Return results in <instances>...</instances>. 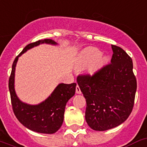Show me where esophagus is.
I'll list each match as a JSON object with an SVG mask.
<instances>
[{
  "label": "esophagus",
  "mask_w": 147,
  "mask_h": 147,
  "mask_svg": "<svg viewBox=\"0 0 147 147\" xmlns=\"http://www.w3.org/2000/svg\"><path fill=\"white\" fill-rule=\"evenodd\" d=\"M76 93H78V94H80V93H81V89H80V87H79V86H78V85H77V86H76Z\"/></svg>",
  "instance_id": "obj_1"
}]
</instances>
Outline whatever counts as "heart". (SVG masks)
Segmentation results:
<instances>
[{
  "mask_svg": "<svg viewBox=\"0 0 147 147\" xmlns=\"http://www.w3.org/2000/svg\"><path fill=\"white\" fill-rule=\"evenodd\" d=\"M100 51L96 48L90 47L82 51L79 56L78 63L81 67L90 66L91 71H96L104 66L107 62V57L102 56Z\"/></svg>",
  "mask_w": 147,
  "mask_h": 147,
  "instance_id": "1",
  "label": "heart"
}]
</instances>
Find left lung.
<instances>
[{
	"label": "left lung",
	"mask_w": 147,
	"mask_h": 147,
	"mask_svg": "<svg viewBox=\"0 0 147 147\" xmlns=\"http://www.w3.org/2000/svg\"><path fill=\"white\" fill-rule=\"evenodd\" d=\"M111 63L90 74H81L78 84L86 98L85 119L91 129L105 131L125 122L134 107L137 80L132 60L120 47L111 45Z\"/></svg>",
	"instance_id": "left-lung-1"
}]
</instances>
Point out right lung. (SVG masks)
<instances>
[{"instance_id":"right-lung-1","label":"right lung","mask_w":147,"mask_h":147,"mask_svg":"<svg viewBox=\"0 0 147 147\" xmlns=\"http://www.w3.org/2000/svg\"><path fill=\"white\" fill-rule=\"evenodd\" d=\"M44 42L56 44L51 39L38 40L26 45L16 57L9 79V90L13 111L18 121L26 128L36 132L53 134L58 131L62 125L65 107L69 99L75 95L76 84H60L45 102L37 105H30L21 102L17 97L14 89L15 69L18 57L28 49Z\"/></svg>"}]
</instances>
